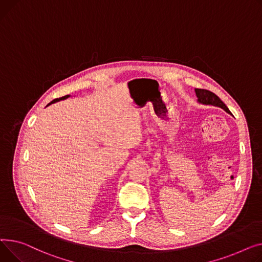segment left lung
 I'll return each mask as SVG.
<instances>
[{
    "label": "left lung",
    "instance_id": "1",
    "mask_svg": "<svg viewBox=\"0 0 262 262\" xmlns=\"http://www.w3.org/2000/svg\"><path fill=\"white\" fill-rule=\"evenodd\" d=\"M195 95L198 97V101L203 104H210V105H216L221 107L224 111L229 113L228 107L225 105V103L212 92L204 89H195Z\"/></svg>",
    "mask_w": 262,
    "mask_h": 262
}]
</instances>
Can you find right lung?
Masks as SVG:
<instances>
[{"label": "right lung", "instance_id": "add662e5", "mask_svg": "<svg viewBox=\"0 0 262 262\" xmlns=\"http://www.w3.org/2000/svg\"><path fill=\"white\" fill-rule=\"evenodd\" d=\"M69 97V95H66V96H63V97H60V98H56V99H54L53 101H51L48 105H50V104H52V103H54V102H56V101H59V100H62V99H66V98H68Z\"/></svg>", "mask_w": 262, "mask_h": 262}]
</instances>
